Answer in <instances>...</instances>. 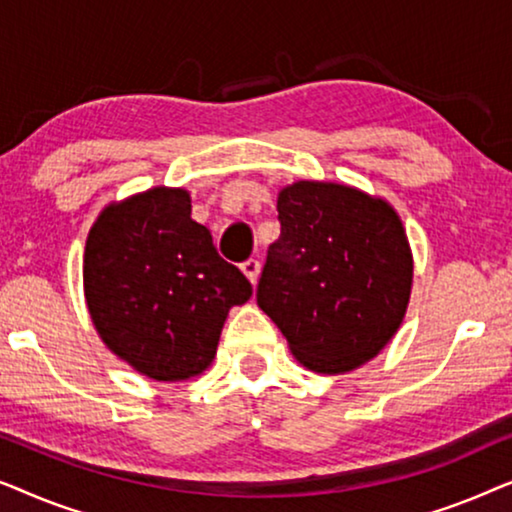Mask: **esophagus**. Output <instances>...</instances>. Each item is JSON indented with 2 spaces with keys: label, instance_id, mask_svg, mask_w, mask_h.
<instances>
[{
  "label": "esophagus",
  "instance_id": "obj_1",
  "mask_svg": "<svg viewBox=\"0 0 512 512\" xmlns=\"http://www.w3.org/2000/svg\"><path fill=\"white\" fill-rule=\"evenodd\" d=\"M240 268H242L244 275H247V279H249L251 284L258 282V275H261V263H258L256 258H249V261H244Z\"/></svg>",
  "mask_w": 512,
  "mask_h": 512
}]
</instances>
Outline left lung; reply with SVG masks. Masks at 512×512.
<instances>
[{"mask_svg":"<svg viewBox=\"0 0 512 512\" xmlns=\"http://www.w3.org/2000/svg\"><path fill=\"white\" fill-rule=\"evenodd\" d=\"M258 307L317 373L370 361L401 326L412 256L398 214L356 188L298 181L277 198Z\"/></svg>","mask_w":512,"mask_h":512,"instance_id":"left-lung-1","label":"left lung"}]
</instances>
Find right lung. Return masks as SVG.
I'll list each match as a JSON object with an SVG mask.
<instances>
[{
	"label": "right lung",
	"mask_w": 512,
	"mask_h": 512,
	"mask_svg": "<svg viewBox=\"0 0 512 512\" xmlns=\"http://www.w3.org/2000/svg\"><path fill=\"white\" fill-rule=\"evenodd\" d=\"M90 317L111 352L153 380H186L212 363L228 310L251 298L191 219L181 188H153L111 205L83 258Z\"/></svg>",
	"instance_id": "1"
}]
</instances>
